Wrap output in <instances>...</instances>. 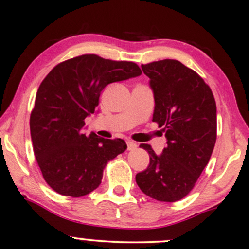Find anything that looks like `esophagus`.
Listing matches in <instances>:
<instances>
[{"instance_id":"esophagus-1","label":"esophagus","mask_w":249,"mask_h":249,"mask_svg":"<svg viewBox=\"0 0 249 249\" xmlns=\"http://www.w3.org/2000/svg\"><path fill=\"white\" fill-rule=\"evenodd\" d=\"M127 150H134V149H137V143L134 142V141H131V140H128L127 141Z\"/></svg>"}]
</instances>
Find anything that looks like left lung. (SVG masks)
I'll list each match as a JSON object with an SVG mask.
<instances>
[{"label": "left lung", "mask_w": 249, "mask_h": 249, "mask_svg": "<svg viewBox=\"0 0 249 249\" xmlns=\"http://www.w3.org/2000/svg\"><path fill=\"white\" fill-rule=\"evenodd\" d=\"M141 69L154 92L153 122L163 127L168 146L156 155L150 144H140L150 160L135 180L152 199L176 202L193 190L212 156L217 137L216 102L202 78L179 61L163 59Z\"/></svg>", "instance_id": "1"}]
</instances>
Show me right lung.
Returning a JSON list of instances; mask_svg holds the SVG:
<instances>
[{"instance_id":"right-lung-1","label":"right lung","mask_w":249,"mask_h":249,"mask_svg":"<svg viewBox=\"0 0 249 249\" xmlns=\"http://www.w3.org/2000/svg\"><path fill=\"white\" fill-rule=\"evenodd\" d=\"M141 74L133 62L86 54L64 61L42 80L31 112L33 152L43 179L58 194L84 196L101 184L107 163L127 146L122 139L84 134L107 85Z\"/></svg>"}]
</instances>
